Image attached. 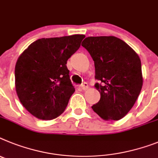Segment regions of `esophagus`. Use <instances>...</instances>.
<instances>
[{
	"mask_svg": "<svg viewBox=\"0 0 158 158\" xmlns=\"http://www.w3.org/2000/svg\"><path fill=\"white\" fill-rule=\"evenodd\" d=\"M88 87H89V85H88V83H86V82H84L83 84H81L80 85V88L83 90L87 89H88Z\"/></svg>",
	"mask_w": 158,
	"mask_h": 158,
	"instance_id": "obj_1",
	"label": "esophagus"
}]
</instances>
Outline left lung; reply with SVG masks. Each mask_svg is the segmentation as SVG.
I'll return each instance as SVG.
<instances>
[{
	"instance_id": "1",
	"label": "left lung",
	"mask_w": 158,
	"mask_h": 158,
	"mask_svg": "<svg viewBox=\"0 0 158 158\" xmlns=\"http://www.w3.org/2000/svg\"><path fill=\"white\" fill-rule=\"evenodd\" d=\"M81 45L92 56L95 87L100 101L92 109L102 119L118 121L135 104L143 84L138 55L125 41L114 36L89 37Z\"/></svg>"
}]
</instances>
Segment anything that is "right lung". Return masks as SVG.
<instances>
[{
    "mask_svg": "<svg viewBox=\"0 0 158 158\" xmlns=\"http://www.w3.org/2000/svg\"><path fill=\"white\" fill-rule=\"evenodd\" d=\"M85 37L38 39L17 59L16 92L22 106L38 119H54L65 110L75 91L66 64Z\"/></svg>",
    "mask_w": 158,
    "mask_h": 158,
    "instance_id": "obj_1",
    "label": "right lung"
}]
</instances>
